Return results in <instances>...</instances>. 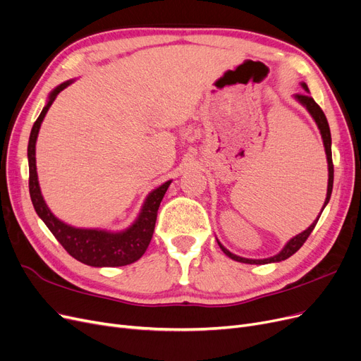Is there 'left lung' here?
<instances>
[{"mask_svg": "<svg viewBox=\"0 0 361 361\" xmlns=\"http://www.w3.org/2000/svg\"><path fill=\"white\" fill-rule=\"evenodd\" d=\"M302 88H304L305 91H308V87H307L305 82H302ZM295 99H296L298 102H300L304 107H307V111L310 112V115L312 116V119L316 121L317 127H319V130H320V134H322V138H323L324 150H326L327 169H329V181H327V195H326V200H324V205H323V208H322V211H320V215H322L324 207L329 203V199H331L332 189H334V162H332V138H331V130H329V123H327L326 115L323 114L320 106H319L314 100H312V97H310L308 94H296ZM320 215L314 219V223H312L307 230H304V231L300 233V234H296V236H295L293 239H290V240L285 245V247L281 249L277 255H274V257H271V258H265V259H247V258H242V257H238V255L231 254L230 250H227L219 242H218V245H219V247L223 249V252H224L227 257H230V258L234 259V261L245 262V264H270V262L285 261V259H288L289 257H292V255L296 252V250L300 249V247L305 243V240L308 239L311 231L314 230V227H316V224H317V221H319Z\"/></svg>", "mask_w": 361, "mask_h": 361, "instance_id": "left-lung-1", "label": "left lung"}]
</instances>
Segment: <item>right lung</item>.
Masks as SVG:
<instances>
[{
    "label": "right lung",
    "instance_id": "obj_1",
    "mask_svg": "<svg viewBox=\"0 0 361 361\" xmlns=\"http://www.w3.org/2000/svg\"><path fill=\"white\" fill-rule=\"evenodd\" d=\"M72 81H66L56 87L49 96L42 112L35 121L32 131L29 135L27 145V161H29V195L32 205L38 216L45 223L54 234L59 243L66 249V252L75 259L81 261L91 267H121L135 262L143 257L146 249L152 240L156 216L161 202L165 196V192L171 184V180L154 189L146 199L145 205L140 212L135 223L123 231L112 233L97 228H76L65 224L56 218L49 207L45 205L44 197L39 190L38 176H37V164H35V143L39 133V127L45 114L49 112L50 106L60 91H63Z\"/></svg>",
    "mask_w": 361,
    "mask_h": 361
}]
</instances>
